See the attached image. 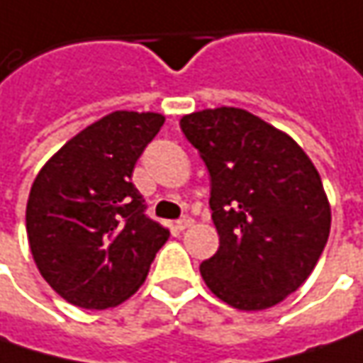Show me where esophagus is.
<instances>
[{"label": "esophagus", "mask_w": 363, "mask_h": 363, "mask_svg": "<svg viewBox=\"0 0 363 363\" xmlns=\"http://www.w3.org/2000/svg\"><path fill=\"white\" fill-rule=\"evenodd\" d=\"M191 226H194V220L189 216L179 218V220L175 222V228H177V230H186V228H191Z\"/></svg>", "instance_id": "1"}]
</instances>
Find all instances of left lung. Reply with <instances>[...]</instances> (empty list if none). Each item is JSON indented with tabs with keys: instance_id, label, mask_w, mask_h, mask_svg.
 I'll list each match as a JSON object with an SVG mask.
<instances>
[{
	"instance_id": "1",
	"label": "left lung",
	"mask_w": 363,
	"mask_h": 363,
	"mask_svg": "<svg viewBox=\"0 0 363 363\" xmlns=\"http://www.w3.org/2000/svg\"><path fill=\"white\" fill-rule=\"evenodd\" d=\"M179 127L212 182L220 246L200 264L203 283L234 309L274 307L307 281L328 242L321 175L291 135L244 108L196 111Z\"/></svg>"
}]
</instances>
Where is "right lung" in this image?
<instances>
[{
	"label": "right lung",
	"instance_id": "obj_1",
	"mask_svg": "<svg viewBox=\"0 0 363 363\" xmlns=\"http://www.w3.org/2000/svg\"><path fill=\"white\" fill-rule=\"evenodd\" d=\"M160 113L115 111L66 141L35 175L26 230L35 267L62 299L108 309L145 283L169 230L145 216L131 184Z\"/></svg>",
	"mask_w": 363,
	"mask_h": 363
}]
</instances>
